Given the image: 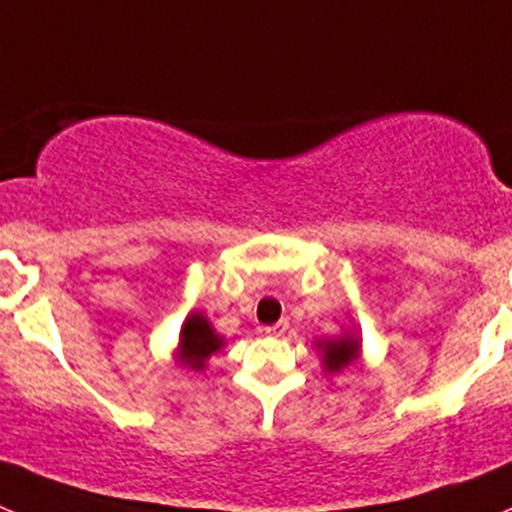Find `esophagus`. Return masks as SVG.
Listing matches in <instances>:
<instances>
[{
	"mask_svg": "<svg viewBox=\"0 0 512 512\" xmlns=\"http://www.w3.org/2000/svg\"><path fill=\"white\" fill-rule=\"evenodd\" d=\"M286 329H289V321H286V319H281V321H276V324L266 326V329H264V334H269V337H284V334H286Z\"/></svg>",
	"mask_w": 512,
	"mask_h": 512,
	"instance_id": "obj_1",
	"label": "esophagus"
}]
</instances>
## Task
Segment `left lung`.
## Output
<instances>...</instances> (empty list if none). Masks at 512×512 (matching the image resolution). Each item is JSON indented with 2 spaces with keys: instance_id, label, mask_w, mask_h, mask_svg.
<instances>
[{
  "instance_id": "1",
  "label": "left lung",
  "mask_w": 512,
  "mask_h": 512,
  "mask_svg": "<svg viewBox=\"0 0 512 512\" xmlns=\"http://www.w3.org/2000/svg\"><path fill=\"white\" fill-rule=\"evenodd\" d=\"M359 337L354 334H342L337 339H324V342H316V349H321V362H324L326 372H342L344 367L354 364L359 359Z\"/></svg>"
}]
</instances>
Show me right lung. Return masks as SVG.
Segmentation results:
<instances>
[{"mask_svg": "<svg viewBox=\"0 0 512 512\" xmlns=\"http://www.w3.org/2000/svg\"><path fill=\"white\" fill-rule=\"evenodd\" d=\"M223 347V339L218 337L216 329L211 326V321L203 314H191L183 321V329H180V342L175 349V357L183 367L188 369H206V362L211 354H216Z\"/></svg>", "mask_w": 512, "mask_h": 512, "instance_id": "right-lung-1", "label": "right lung"}]
</instances>
